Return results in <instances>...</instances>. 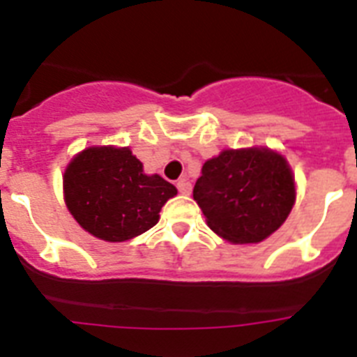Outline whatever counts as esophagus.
Masks as SVG:
<instances>
[{
  "mask_svg": "<svg viewBox=\"0 0 357 357\" xmlns=\"http://www.w3.org/2000/svg\"><path fill=\"white\" fill-rule=\"evenodd\" d=\"M176 189L181 195H191V184L188 182V178H181L176 182Z\"/></svg>",
  "mask_w": 357,
  "mask_h": 357,
  "instance_id": "34e87169",
  "label": "esophagus"
}]
</instances>
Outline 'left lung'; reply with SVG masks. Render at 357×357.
<instances>
[{
	"label": "left lung",
	"mask_w": 357,
	"mask_h": 357,
	"mask_svg": "<svg viewBox=\"0 0 357 357\" xmlns=\"http://www.w3.org/2000/svg\"><path fill=\"white\" fill-rule=\"evenodd\" d=\"M193 198L218 236L259 243L286 222L295 181L284 157L268 148L223 150L202 166Z\"/></svg>",
	"instance_id": "left-lung-1"
}]
</instances>
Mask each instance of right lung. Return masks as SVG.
Listing matches in <instances>:
<instances>
[{"mask_svg": "<svg viewBox=\"0 0 357 357\" xmlns=\"http://www.w3.org/2000/svg\"><path fill=\"white\" fill-rule=\"evenodd\" d=\"M64 195L80 227L96 238L118 243L155 225L176 188L159 175H144L130 148L94 146L69 162Z\"/></svg>", "mask_w": 357, "mask_h": 357, "instance_id": "obj_1", "label": "right lung"}]
</instances>
